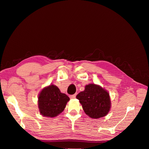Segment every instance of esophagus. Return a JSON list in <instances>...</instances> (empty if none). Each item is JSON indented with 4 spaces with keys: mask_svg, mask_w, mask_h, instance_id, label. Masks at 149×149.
<instances>
[{
    "mask_svg": "<svg viewBox=\"0 0 149 149\" xmlns=\"http://www.w3.org/2000/svg\"><path fill=\"white\" fill-rule=\"evenodd\" d=\"M76 94H73V95H71V96H70V97L71 99H74V98L76 97Z\"/></svg>",
    "mask_w": 149,
    "mask_h": 149,
    "instance_id": "obj_1",
    "label": "esophagus"
}]
</instances>
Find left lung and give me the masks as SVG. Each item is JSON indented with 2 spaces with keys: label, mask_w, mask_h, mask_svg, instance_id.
Returning a JSON list of instances; mask_svg holds the SVG:
<instances>
[{
  "label": "left lung",
  "mask_w": 149,
  "mask_h": 149,
  "mask_svg": "<svg viewBox=\"0 0 149 149\" xmlns=\"http://www.w3.org/2000/svg\"><path fill=\"white\" fill-rule=\"evenodd\" d=\"M76 98L82 105L83 109L90 118H101L106 116L111 108L109 94L106 89L95 84H89L85 86Z\"/></svg>",
  "instance_id": "left-lung-1"
}]
</instances>
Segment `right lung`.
<instances>
[{
    "label": "right lung",
    "instance_id": "right-lung-1",
    "mask_svg": "<svg viewBox=\"0 0 149 149\" xmlns=\"http://www.w3.org/2000/svg\"><path fill=\"white\" fill-rule=\"evenodd\" d=\"M70 97L61 93L56 86L51 84L43 88L38 95V104L43 116L54 118L64 111Z\"/></svg>",
    "mask_w": 149,
    "mask_h": 149
}]
</instances>
